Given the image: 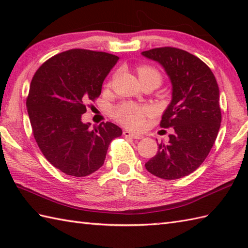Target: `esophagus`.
Segmentation results:
<instances>
[{"instance_id":"obj_1","label":"esophagus","mask_w":248,"mask_h":248,"mask_svg":"<svg viewBox=\"0 0 248 248\" xmlns=\"http://www.w3.org/2000/svg\"><path fill=\"white\" fill-rule=\"evenodd\" d=\"M124 135L125 138H131V139H134V140H141L144 138L141 134H138V133H133V132H130V131L125 130L124 131Z\"/></svg>"}]
</instances>
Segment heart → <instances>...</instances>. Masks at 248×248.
Returning a JSON list of instances; mask_svg holds the SVG:
<instances>
[{
	"label": "heart",
	"instance_id": "b5f03b06",
	"mask_svg": "<svg viewBox=\"0 0 248 248\" xmlns=\"http://www.w3.org/2000/svg\"><path fill=\"white\" fill-rule=\"evenodd\" d=\"M138 73L140 78L149 76L160 78V73L150 66H140L138 68ZM151 113V108L146 105H139L132 102H124L118 104L113 109L114 118L121 124L131 129H140L144 125L147 116Z\"/></svg>",
	"mask_w": 248,
	"mask_h": 248
}]
</instances>
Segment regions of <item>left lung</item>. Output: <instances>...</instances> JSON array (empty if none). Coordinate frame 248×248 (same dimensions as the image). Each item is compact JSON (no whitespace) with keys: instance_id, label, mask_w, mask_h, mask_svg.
Returning a JSON list of instances; mask_svg holds the SVG:
<instances>
[{"instance_id":"8db88e82","label":"left lung","mask_w":248,"mask_h":248,"mask_svg":"<svg viewBox=\"0 0 248 248\" xmlns=\"http://www.w3.org/2000/svg\"><path fill=\"white\" fill-rule=\"evenodd\" d=\"M141 54L160 62L172 85L160 127L173 133L167 145L159 144L146 170L165 180L182 178L202 164L217 140L222 121L217 78L202 60L181 49L163 46Z\"/></svg>"}]
</instances>
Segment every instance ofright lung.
Wrapping results in <instances>:
<instances>
[{
	"mask_svg": "<svg viewBox=\"0 0 248 248\" xmlns=\"http://www.w3.org/2000/svg\"><path fill=\"white\" fill-rule=\"evenodd\" d=\"M118 60L107 52L72 49L46 61L31 78L26 108L34 139L46 159L66 175L98 170L110 141L123 134L109 121L92 130L81 120Z\"/></svg>",
	"mask_w": 248,
	"mask_h": 248,
	"instance_id": "obj_1",
	"label": "right lung"
}]
</instances>
